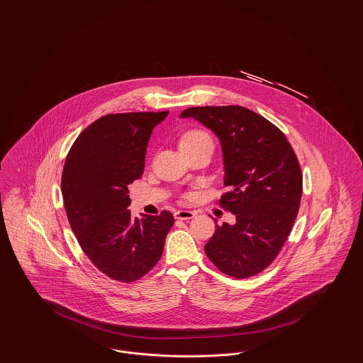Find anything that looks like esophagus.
Segmentation results:
<instances>
[{"mask_svg": "<svg viewBox=\"0 0 363 363\" xmlns=\"http://www.w3.org/2000/svg\"><path fill=\"white\" fill-rule=\"evenodd\" d=\"M174 216H175V219H179V220H189V219L194 218V212H191V211H177L174 213Z\"/></svg>", "mask_w": 363, "mask_h": 363, "instance_id": "esophagus-1", "label": "esophagus"}]
</instances>
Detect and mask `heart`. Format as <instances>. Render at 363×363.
<instances>
[{
	"label": "heart",
	"mask_w": 363,
	"mask_h": 363,
	"mask_svg": "<svg viewBox=\"0 0 363 363\" xmlns=\"http://www.w3.org/2000/svg\"><path fill=\"white\" fill-rule=\"evenodd\" d=\"M206 145L212 147V140L209 138V135L203 130H189L179 140V148L182 152L200 148V147H206Z\"/></svg>",
	"instance_id": "obj_1"
}]
</instances>
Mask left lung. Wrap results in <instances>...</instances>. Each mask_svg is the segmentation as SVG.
I'll return each mask as SVG.
<instances>
[{
    "mask_svg": "<svg viewBox=\"0 0 363 363\" xmlns=\"http://www.w3.org/2000/svg\"><path fill=\"white\" fill-rule=\"evenodd\" d=\"M181 118L219 138L230 189L219 203L237 219L216 225L206 255L225 275L255 277L277 259L298 215L302 173L293 147L272 122L241 106L189 107Z\"/></svg>",
    "mask_w": 363,
    "mask_h": 363,
    "instance_id": "obj_1",
    "label": "left lung"
}]
</instances>
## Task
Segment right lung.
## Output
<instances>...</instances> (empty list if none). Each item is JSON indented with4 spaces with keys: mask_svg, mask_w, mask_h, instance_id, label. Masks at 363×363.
Segmentation results:
<instances>
[{
    "mask_svg": "<svg viewBox=\"0 0 363 363\" xmlns=\"http://www.w3.org/2000/svg\"><path fill=\"white\" fill-rule=\"evenodd\" d=\"M162 113L108 114L76 138L61 190L70 227L86 257L104 275L129 283L155 267L174 225L169 211L133 218L128 186L144 172L145 154Z\"/></svg>",
    "mask_w": 363,
    "mask_h": 363,
    "instance_id": "obj_1",
    "label": "right lung"
}]
</instances>
